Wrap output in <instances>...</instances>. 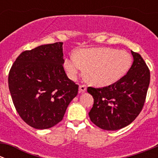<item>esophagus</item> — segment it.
Segmentation results:
<instances>
[{
  "label": "esophagus",
  "instance_id": "esophagus-1",
  "mask_svg": "<svg viewBox=\"0 0 158 158\" xmlns=\"http://www.w3.org/2000/svg\"><path fill=\"white\" fill-rule=\"evenodd\" d=\"M79 90L80 92H84L86 90V85H80L79 87Z\"/></svg>",
  "mask_w": 158,
  "mask_h": 158
}]
</instances>
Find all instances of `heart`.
I'll return each instance as SVG.
<instances>
[{
    "instance_id": "obj_1",
    "label": "heart",
    "mask_w": 158,
    "mask_h": 158,
    "mask_svg": "<svg viewBox=\"0 0 158 158\" xmlns=\"http://www.w3.org/2000/svg\"><path fill=\"white\" fill-rule=\"evenodd\" d=\"M132 59L124 49L109 47L80 49L65 59L69 77L75 79L85 68V76L92 84L106 86L123 77L131 66Z\"/></svg>"
}]
</instances>
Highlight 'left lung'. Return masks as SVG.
Segmentation results:
<instances>
[{
  "instance_id": "left-lung-1",
  "label": "left lung",
  "mask_w": 158,
  "mask_h": 158,
  "mask_svg": "<svg viewBox=\"0 0 158 158\" xmlns=\"http://www.w3.org/2000/svg\"><path fill=\"white\" fill-rule=\"evenodd\" d=\"M131 54L133 63L118 81L103 88L87 89L94 98L90 120L103 130L115 131L130 125L145 102L150 70L139 53L131 51Z\"/></svg>"
}]
</instances>
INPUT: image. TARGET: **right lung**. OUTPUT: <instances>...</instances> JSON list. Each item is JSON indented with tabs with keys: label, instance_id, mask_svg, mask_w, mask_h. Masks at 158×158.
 <instances>
[{
	"label": "right lung",
	"instance_id": "obj_1",
	"mask_svg": "<svg viewBox=\"0 0 158 158\" xmlns=\"http://www.w3.org/2000/svg\"><path fill=\"white\" fill-rule=\"evenodd\" d=\"M63 43L22 52L11 66L8 85L17 113L36 129L53 127L63 118L79 85L65 73Z\"/></svg>",
	"mask_w": 158,
	"mask_h": 158
}]
</instances>
